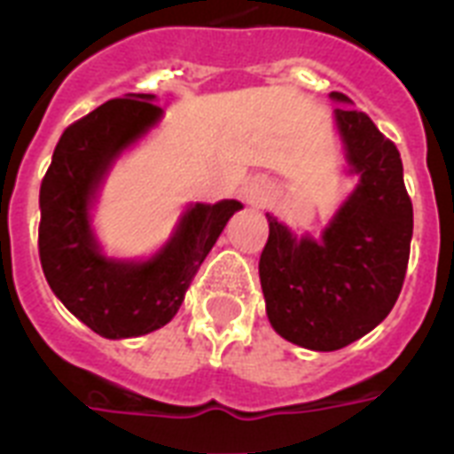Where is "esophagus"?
Wrapping results in <instances>:
<instances>
[{
    "label": "esophagus",
    "mask_w": 454,
    "mask_h": 454,
    "mask_svg": "<svg viewBox=\"0 0 454 454\" xmlns=\"http://www.w3.org/2000/svg\"><path fill=\"white\" fill-rule=\"evenodd\" d=\"M242 198L252 207H266L273 198V185L266 178H249L247 184L242 185Z\"/></svg>",
    "instance_id": "esophagus-1"
}]
</instances>
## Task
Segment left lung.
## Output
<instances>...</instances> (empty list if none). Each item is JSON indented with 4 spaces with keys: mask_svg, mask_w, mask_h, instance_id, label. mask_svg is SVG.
Returning a JSON list of instances; mask_svg holds the SVG:
<instances>
[{
    "mask_svg": "<svg viewBox=\"0 0 454 454\" xmlns=\"http://www.w3.org/2000/svg\"><path fill=\"white\" fill-rule=\"evenodd\" d=\"M339 103H351L332 91ZM348 171L358 185L320 240L297 238L269 216L259 259L273 330L310 351H337L365 337L391 313L403 290L412 240V202L401 153L365 113L334 110Z\"/></svg>",
    "mask_w": 454,
    "mask_h": 454,
    "instance_id": "obj_1",
    "label": "left lung"
}]
</instances>
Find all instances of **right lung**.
<instances>
[{
    "instance_id": "add662e5",
    "label": "right lung",
    "mask_w": 454,
    "mask_h": 454,
    "mask_svg": "<svg viewBox=\"0 0 454 454\" xmlns=\"http://www.w3.org/2000/svg\"><path fill=\"white\" fill-rule=\"evenodd\" d=\"M155 96L113 98L73 122L56 144L39 188V262L49 287L74 317L106 339L141 337L176 316L200 263L242 205H192L148 262L103 256L89 209L115 157L162 117Z\"/></svg>"
}]
</instances>
